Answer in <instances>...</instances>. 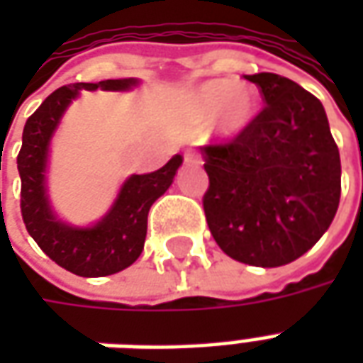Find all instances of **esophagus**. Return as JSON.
<instances>
[{"label": "esophagus", "mask_w": 363, "mask_h": 363, "mask_svg": "<svg viewBox=\"0 0 363 363\" xmlns=\"http://www.w3.org/2000/svg\"><path fill=\"white\" fill-rule=\"evenodd\" d=\"M184 161H186V163H196V165H200V163H202V157H200L198 151L186 150L184 151Z\"/></svg>", "instance_id": "obj_1"}]
</instances>
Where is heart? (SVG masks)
<instances>
[{
  "instance_id": "heart-1",
  "label": "heart",
  "mask_w": 363,
  "mask_h": 363,
  "mask_svg": "<svg viewBox=\"0 0 363 363\" xmlns=\"http://www.w3.org/2000/svg\"><path fill=\"white\" fill-rule=\"evenodd\" d=\"M196 112L202 118H212L220 112V126L225 134L241 132L257 114L259 101L251 87L233 82H212L200 87L194 96Z\"/></svg>"
}]
</instances>
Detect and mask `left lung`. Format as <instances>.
<instances>
[{
  "label": "left lung",
  "mask_w": 363,
  "mask_h": 363,
  "mask_svg": "<svg viewBox=\"0 0 363 363\" xmlns=\"http://www.w3.org/2000/svg\"><path fill=\"white\" fill-rule=\"evenodd\" d=\"M264 106L229 140L206 145V221L231 259L294 262L327 231L340 202V155L315 95L281 75H245Z\"/></svg>",
  "instance_id": "8db88e82"
}]
</instances>
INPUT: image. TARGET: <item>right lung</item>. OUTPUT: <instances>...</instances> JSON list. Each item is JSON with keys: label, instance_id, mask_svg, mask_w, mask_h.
Masks as SVG:
<instances>
[{"label": "right lung", "instance_id": "add662e5", "mask_svg": "<svg viewBox=\"0 0 363 363\" xmlns=\"http://www.w3.org/2000/svg\"><path fill=\"white\" fill-rule=\"evenodd\" d=\"M132 85H135L134 79L64 85L46 96V101L28 116L23 130L17 169L21 174V216L25 228L56 264L83 278L116 274L135 262L145 243L151 204L171 186L182 163L181 155H174L155 173L130 177L111 212L95 228H69L54 218L46 200L44 171L48 142L60 116L82 89L95 91L101 87L104 91H122Z\"/></svg>", "mask_w": 363, "mask_h": 363}]
</instances>
